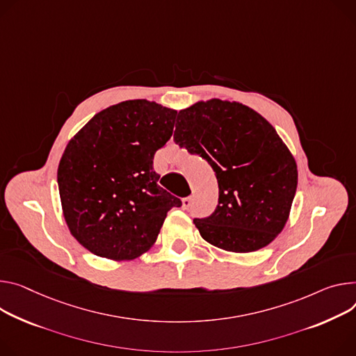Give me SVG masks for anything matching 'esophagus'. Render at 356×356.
I'll return each instance as SVG.
<instances>
[{
  "label": "esophagus",
  "mask_w": 356,
  "mask_h": 356,
  "mask_svg": "<svg viewBox=\"0 0 356 356\" xmlns=\"http://www.w3.org/2000/svg\"><path fill=\"white\" fill-rule=\"evenodd\" d=\"M191 197H184V199H181V207L184 209V210H187L190 206H191Z\"/></svg>",
  "instance_id": "obj_1"
}]
</instances>
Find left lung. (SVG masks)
Segmentation results:
<instances>
[{
  "mask_svg": "<svg viewBox=\"0 0 356 356\" xmlns=\"http://www.w3.org/2000/svg\"><path fill=\"white\" fill-rule=\"evenodd\" d=\"M175 142L206 159L218 181V204L195 218L203 240L252 252L284 230L298 183L297 161L273 124L254 109L217 98L177 115Z\"/></svg>",
  "mask_w": 356,
  "mask_h": 356,
  "instance_id": "left-lung-1",
  "label": "left lung"
}]
</instances>
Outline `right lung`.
I'll use <instances>...</instances> for the list:
<instances>
[{
	"label": "right lung",
	"instance_id": "1",
	"mask_svg": "<svg viewBox=\"0 0 356 356\" xmlns=\"http://www.w3.org/2000/svg\"><path fill=\"white\" fill-rule=\"evenodd\" d=\"M176 113L147 99L124 101L96 113L68 142L58 166L62 214L92 254L134 260L154 244L168 211L181 206L153 170Z\"/></svg>",
	"mask_w": 356,
	"mask_h": 356
}]
</instances>
